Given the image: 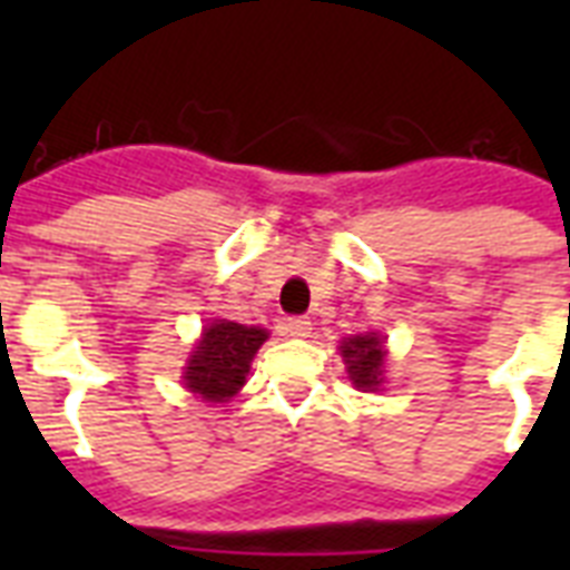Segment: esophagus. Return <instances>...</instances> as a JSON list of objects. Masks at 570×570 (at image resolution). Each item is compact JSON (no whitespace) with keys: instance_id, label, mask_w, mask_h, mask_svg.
Returning <instances> with one entry per match:
<instances>
[{"instance_id":"obj_1","label":"esophagus","mask_w":570,"mask_h":570,"mask_svg":"<svg viewBox=\"0 0 570 570\" xmlns=\"http://www.w3.org/2000/svg\"><path fill=\"white\" fill-rule=\"evenodd\" d=\"M284 331L289 334V337L295 340H304V337H311V320H304V316H293V320H286Z\"/></svg>"}]
</instances>
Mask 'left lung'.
Returning a JSON list of instances; mask_svg holds the SVG:
<instances>
[{"mask_svg": "<svg viewBox=\"0 0 570 570\" xmlns=\"http://www.w3.org/2000/svg\"><path fill=\"white\" fill-rule=\"evenodd\" d=\"M346 373L357 390H379L384 384V340L379 334H355L340 343Z\"/></svg>", "mask_w": 570, "mask_h": 570, "instance_id": "8db88e82", "label": "left lung"}]
</instances>
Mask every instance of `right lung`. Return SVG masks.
<instances>
[{"label":"right lung","instance_id":"1","mask_svg":"<svg viewBox=\"0 0 570 570\" xmlns=\"http://www.w3.org/2000/svg\"><path fill=\"white\" fill-rule=\"evenodd\" d=\"M268 340V331L250 328L230 320L209 322L195 343L183 381L204 402H227L242 390L257 348Z\"/></svg>","mask_w":570,"mask_h":570}]
</instances>
